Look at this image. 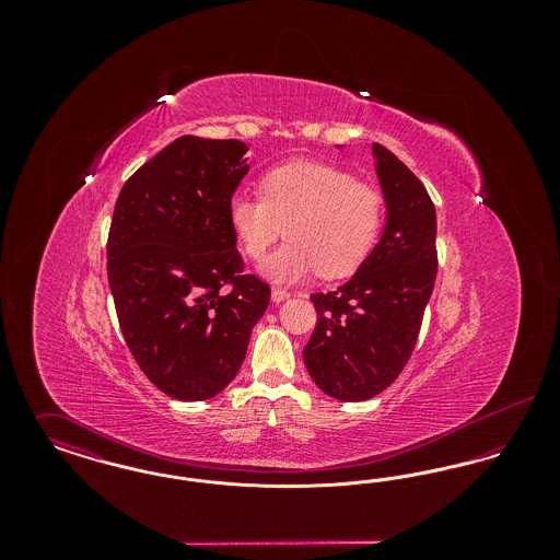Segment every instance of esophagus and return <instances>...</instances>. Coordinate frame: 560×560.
Segmentation results:
<instances>
[{"label": "esophagus", "instance_id": "34e87169", "mask_svg": "<svg viewBox=\"0 0 560 560\" xmlns=\"http://www.w3.org/2000/svg\"><path fill=\"white\" fill-rule=\"evenodd\" d=\"M272 302H283V300H288L292 293L288 292V290H283V288H272Z\"/></svg>", "mask_w": 560, "mask_h": 560}]
</instances>
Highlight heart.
<instances>
[{
  "mask_svg": "<svg viewBox=\"0 0 560 560\" xmlns=\"http://www.w3.org/2000/svg\"><path fill=\"white\" fill-rule=\"evenodd\" d=\"M259 192L229 199L241 249L262 262L270 247L290 241L262 267L268 279L293 283L319 270L336 279L361 267L380 235L384 199L348 170L323 161H288L262 176Z\"/></svg>",
  "mask_w": 560,
  "mask_h": 560,
  "instance_id": "heart-1",
  "label": "heart"
}]
</instances>
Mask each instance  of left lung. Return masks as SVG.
<instances>
[{
	"instance_id": "obj_1",
	"label": "left lung",
	"mask_w": 560,
	"mask_h": 560,
	"mask_svg": "<svg viewBox=\"0 0 560 560\" xmlns=\"http://www.w3.org/2000/svg\"><path fill=\"white\" fill-rule=\"evenodd\" d=\"M388 222L365 262L334 292L311 295L317 327L304 363L334 399L368 400L407 365L436 279V212L420 178L373 142Z\"/></svg>"
}]
</instances>
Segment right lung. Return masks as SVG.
Masks as SVG:
<instances>
[{"label":"right lung","instance_id":"right-lung-1","mask_svg":"<svg viewBox=\"0 0 560 560\" xmlns=\"http://www.w3.org/2000/svg\"><path fill=\"white\" fill-rule=\"evenodd\" d=\"M241 140L180 136L121 188L108 288L138 368L178 400L212 399L240 372L267 281L243 270L229 199L249 165Z\"/></svg>","mask_w":560,"mask_h":560}]
</instances>
